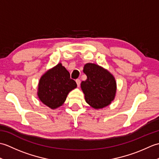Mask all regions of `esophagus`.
<instances>
[{
	"mask_svg": "<svg viewBox=\"0 0 159 159\" xmlns=\"http://www.w3.org/2000/svg\"><path fill=\"white\" fill-rule=\"evenodd\" d=\"M76 84H77V86L79 87V86H80V79H76Z\"/></svg>",
	"mask_w": 159,
	"mask_h": 159,
	"instance_id": "obj_1",
	"label": "esophagus"
}]
</instances>
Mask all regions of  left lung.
<instances>
[{
  "label": "left lung",
  "instance_id": "obj_1",
  "mask_svg": "<svg viewBox=\"0 0 159 159\" xmlns=\"http://www.w3.org/2000/svg\"><path fill=\"white\" fill-rule=\"evenodd\" d=\"M83 72L87 79L80 86L87 104L96 109L107 107L114 100L116 93V81L107 70L95 63H87Z\"/></svg>",
  "mask_w": 159,
  "mask_h": 159
}]
</instances>
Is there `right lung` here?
Masks as SVG:
<instances>
[{"mask_svg":"<svg viewBox=\"0 0 159 159\" xmlns=\"http://www.w3.org/2000/svg\"><path fill=\"white\" fill-rule=\"evenodd\" d=\"M76 87L68 71L59 63L40 78L38 96L43 104L55 109L62 105L67 94Z\"/></svg>","mask_w":159,"mask_h":159,"instance_id":"obj_1","label":"right lung"}]
</instances>
